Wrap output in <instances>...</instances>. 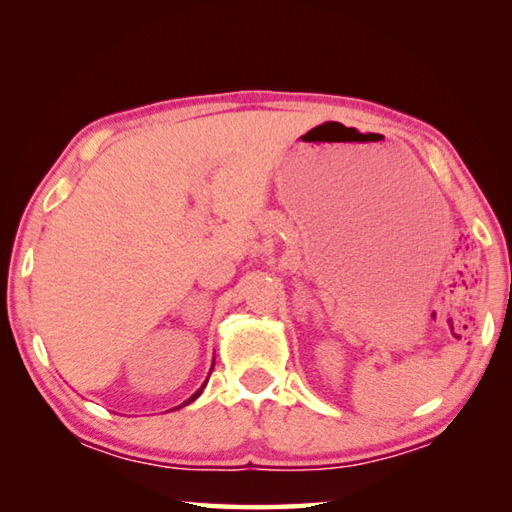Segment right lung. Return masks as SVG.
I'll list each match as a JSON object with an SVG mask.
<instances>
[{
	"label": "right lung",
	"mask_w": 512,
	"mask_h": 512,
	"mask_svg": "<svg viewBox=\"0 0 512 512\" xmlns=\"http://www.w3.org/2000/svg\"><path fill=\"white\" fill-rule=\"evenodd\" d=\"M204 384H206V382H204ZM204 384H202V389H204ZM202 389H200V391H195V393H193V396H191V398H188V400L184 402V405H188V402H193V400H195L197 396H200V393H202Z\"/></svg>",
	"instance_id": "obj_1"
}]
</instances>
